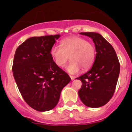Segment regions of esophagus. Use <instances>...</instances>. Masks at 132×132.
Masks as SVG:
<instances>
[{"mask_svg":"<svg viewBox=\"0 0 132 132\" xmlns=\"http://www.w3.org/2000/svg\"><path fill=\"white\" fill-rule=\"evenodd\" d=\"M70 77H71V80H74L75 79V77L74 76H72V75H70Z\"/></svg>","mask_w":132,"mask_h":132,"instance_id":"esophagus-1","label":"esophagus"}]
</instances>
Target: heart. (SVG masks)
I'll return each mask as SVG.
<instances>
[{"mask_svg": "<svg viewBox=\"0 0 132 132\" xmlns=\"http://www.w3.org/2000/svg\"><path fill=\"white\" fill-rule=\"evenodd\" d=\"M50 55L58 67H63L69 58L71 62L66 69L69 73H77L92 67L96 57L94 44L80 36H71L62 39L61 45H54L50 50Z\"/></svg>", "mask_w": 132, "mask_h": 132, "instance_id": "heart-1", "label": "heart"}]
</instances>
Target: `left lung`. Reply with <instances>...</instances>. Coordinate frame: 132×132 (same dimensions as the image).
I'll return each mask as SVG.
<instances>
[{"instance_id":"1","label":"left lung","mask_w":132,"mask_h":132,"mask_svg":"<svg viewBox=\"0 0 132 132\" xmlns=\"http://www.w3.org/2000/svg\"><path fill=\"white\" fill-rule=\"evenodd\" d=\"M80 34L93 39L96 54L92 68L77 78L82 83L79 95L85 105L98 108L105 105L114 95L120 73V62L111 44L101 34Z\"/></svg>"}]
</instances>
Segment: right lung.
<instances>
[{
    "mask_svg": "<svg viewBox=\"0 0 132 132\" xmlns=\"http://www.w3.org/2000/svg\"><path fill=\"white\" fill-rule=\"evenodd\" d=\"M60 35L31 37L16 49L12 72L23 98L39 112L53 109L61 92L71 81L65 71L55 63L50 50Z\"/></svg>",
    "mask_w": 132,
    "mask_h": 132,
    "instance_id": "add662e5",
    "label": "right lung"
}]
</instances>
